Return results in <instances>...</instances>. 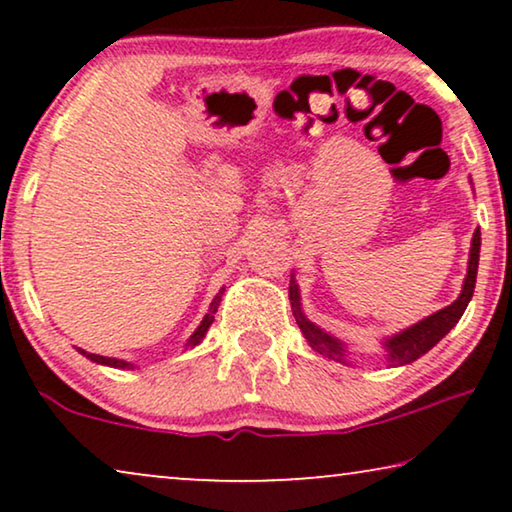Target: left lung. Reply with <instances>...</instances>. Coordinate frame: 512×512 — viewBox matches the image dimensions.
<instances>
[{"instance_id": "8db88e82", "label": "left lung", "mask_w": 512, "mask_h": 512, "mask_svg": "<svg viewBox=\"0 0 512 512\" xmlns=\"http://www.w3.org/2000/svg\"><path fill=\"white\" fill-rule=\"evenodd\" d=\"M478 261H480V230L473 233V242H471V258H468V275L464 282V291L461 296L454 300L452 305H447L445 310H440L431 317H426L424 321H419L408 331L394 335V338L387 340V352H389V361L394 366H405V363L417 361L419 356L429 352V349L436 345L438 340H443L447 333L452 331V326L457 324L464 314L468 300L473 298V289H475V277H478ZM289 298H291V307H293V317H296L300 331L307 338V342L317 349L319 354L328 356V359L335 361H345V349H342V342H338L331 335L321 331L319 326H314L312 321H307L300 312V303H298V284L293 282L291 277V286H289Z\"/></svg>"}]
</instances>
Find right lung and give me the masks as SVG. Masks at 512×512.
Here are the masks:
<instances>
[{"mask_svg":"<svg viewBox=\"0 0 512 512\" xmlns=\"http://www.w3.org/2000/svg\"><path fill=\"white\" fill-rule=\"evenodd\" d=\"M223 293V291H221ZM221 293L219 296H216L214 300H212V307H209V314L205 319H202V324L198 326V331H195L193 335H191V340H188V345H198V342L205 338V333H207V328H209V324H212L214 321V314H216V307H219V300H221ZM83 352V349H81ZM88 356L90 361H95V363H102V366H111V368H132V363H125V361H121V359H109V356H100V354H88V352H83Z\"/></svg>","mask_w":512,"mask_h":512,"instance_id":"right-lung-1","label":"right lung"}]
</instances>
